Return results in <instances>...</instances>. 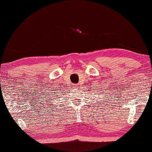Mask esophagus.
<instances>
[{"label":"esophagus","mask_w":152,"mask_h":152,"mask_svg":"<svg viewBox=\"0 0 152 152\" xmlns=\"http://www.w3.org/2000/svg\"><path fill=\"white\" fill-rule=\"evenodd\" d=\"M78 86H78V85H75L74 86V88H78Z\"/></svg>","instance_id":"34e87169"}]
</instances>
